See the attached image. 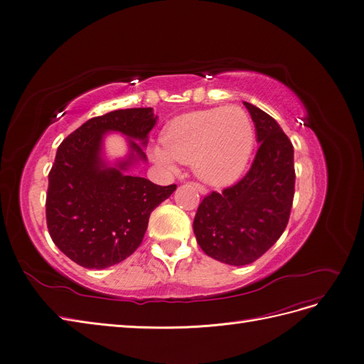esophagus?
I'll return each mask as SVG.
<instances>
[{"label":"esophagus","mask_w":364,"mask_h":364,"mask_svg":"<svg viewBox=\"0 0 364 364\" xmlns=\"http://www.w3.org/2000/svg\"><path fill=\"white\" fill-rule=\"evenodd\" d=\"M193 187L198 190V192H199L200 195H206V193H208V190H206L203 186L198 184V183H193Z\"/></svg>","instance_id":"esophagus-1"}]
</instances>
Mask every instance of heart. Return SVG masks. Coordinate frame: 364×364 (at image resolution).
Returning <instances> with one entry per match:
<instances>
[{
	"mask_svg": "<svg viewBox=\"0 0 364 364\" xmlns=\"http://www.w3.org/2000/svg\"><path fill=\"white\" fill-rule=\"evenodd\" d=\"M254 140L252 121L242 107H214L171 121L164 132V146L151 147L150 155L169 171L177 168V162H193L195 174L202 181L227 186L243 172Z\"/></svg>",
	"mask_w": 364,
	"mask_h": 364,
	"instance_id": "obj_1",
	"label": "heart"
}]
</instances>
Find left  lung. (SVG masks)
Returning <instances> with one entry per match:
<instances>
[{"label":"left lung","instance_id":"1","mask_svg":"<svg viewBox=\"0 0 364 364\" xmlns=\"http://www.w3.org/2000/svg\"><path fill=\"white\" fill-rule=\"evenodd\" d=\"M243 105L259 143L255 159L239 183L203 198L193 221L202 251L228 265L251 264L270 250L288 225L295 192L291 140L269 113Z\"/></svg>","mask_w":364,"mask_h":364}]
</instances>
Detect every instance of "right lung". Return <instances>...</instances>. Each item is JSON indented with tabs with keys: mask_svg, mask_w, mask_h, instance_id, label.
<instances>
[{
	"mask_svg": "<svg viewBox=\"0 0 364 364\" xmlns=\"http://www.w3.org/2000/svg\"><path fill=\"white\" fill-rule=\"evenodd\" d=\"M156 121L151 107L113 110L88 119L57 149L47 227L54 245L78 265L102 270L128 258L140 246L153 209L177 188L127 172L147 161L144 147ZM107 132L127 137L129 155L114 164L102 151Z\"/></svg>",
	"mask_w": 364,
	"mask_h": 364,
	"instance_id": "add662e5",
	"label": "right lung"
}]
</instances>
